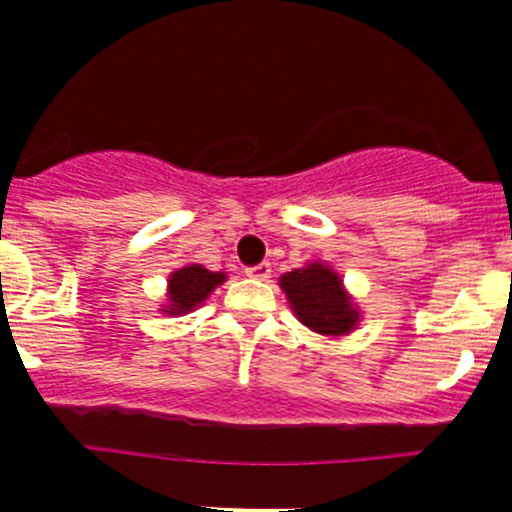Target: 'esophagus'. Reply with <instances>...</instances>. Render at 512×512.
Instances as JSON below:
<instances>
[{
  "label": "esophagus",
  "instance_id": "1",
  "mask_svg": "<svg viewBox=\"0 0 512 512\" xmlns=\"http://www.w3.org/2000/svg\"><path fill=\"white\" fill-rule=\"evenodd\" d=\"M270 273H273L270 263H260V265H252V268H247V276L257 278V281H268Z\"/></svg>",
  "mask_w": 512,
  "mask_h": 512
}]
</instances>
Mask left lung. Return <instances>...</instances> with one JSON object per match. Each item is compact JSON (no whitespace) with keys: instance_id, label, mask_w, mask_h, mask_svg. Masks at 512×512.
Masks as SVG:
<instances>
[{"instance_id":"1","label":"left lung","mask_w":512,"mask_h":512,"mask_svg":"<svg viewBox=\"0 0 512 512\" xmlns=\"http://www.w3.org/2000/svg\"><path fill=\"white\" fill-rule=\"evenodd\" d=\"M294 317L317 336H351L362 322V309L356 304L336 268L322 260L304 263L302 268L278 278Z\"/></svg>"}]
</instances>
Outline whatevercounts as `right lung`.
Returning <instances> with one entry per match:
<instances>
[{"instance_id": "right-lung-1", "label": "right lung", "mask_w": 512, "mask_h": 512, "mask_svg": "<svg viewBox=\"0 0 512 512\" xmlns=\"http://www.w3.org/2000/svg\"><path fill=\"white\" fill-rule=\"evenodd\" d=\"M223 270H208L200 263H187L169 273V286H166V302L161 304L163 315L182 317L203 307L213 291L226 281Z\"/></svg>"}]
</instances>
